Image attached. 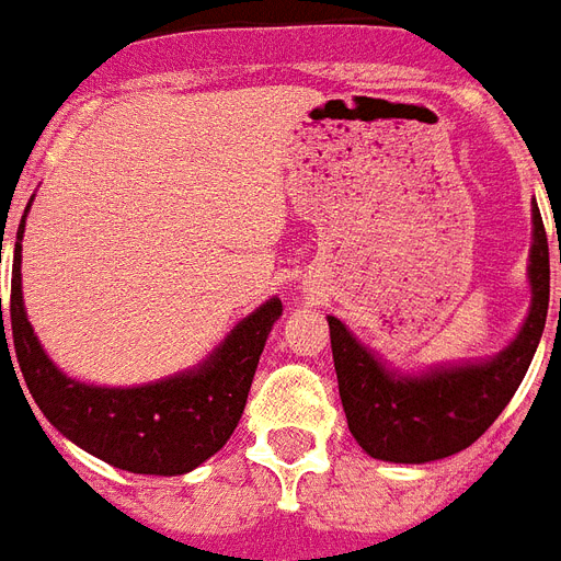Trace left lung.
I'll list each match as a JSON object with an SVG mask.
<instances>
[{
	"instance_id": "obj_1",
	"label": "left lung",
	"mask_w": 561,
	"mask_h": 561,
	"mask_svg": "<svg viewBox=\"0 0 561 561\" xmlns=\"http://www.w3.org/2000/svg\"><path fill=\"white\" fill-rule=\"evenodd\" d=\"M533 227L530 314L518 337L492 360L401 378L383 369L381 360L364 350L337 317H329L346 422L369 457L390 462L443 460L486 434L489 425L510 404L530 369L548 320L550 253L539 206L533 209Z\"/></svg>"
}]
</instances>
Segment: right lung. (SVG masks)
<instances>
[{
	"mask_svg": "<svg viewBox=\"0 0 561 561\" xmlns=\"http://www.w3.org/2000/svg\"><path fill=\"white\" fill-rule=\"evenodd\" d=\"M22 227L25 218L13 247L11 332L20 373L43 416L83 451L134 474H186L220 451L244 413L259 355L282 314L279 299H267L241 320L201 369L127 390L87 387L66 378L48 360L25 317L20 285ZM0 325V355L4 352L11 360L2 299Z\"/></svg>",
	"mask_w": 561,
	"mask_h": 561,
	"instance_id": "right-lung-1",
	"label": "right lung"
}]
</instances>
